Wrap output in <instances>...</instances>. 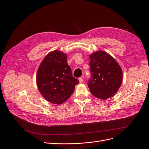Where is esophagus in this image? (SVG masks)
Masks as SVG:
<instances>
[{
  "label": "esophagus",
  "instance_id": "34e87169",
  "mask_svg": "<svg viewBox=\"0 0 149 149\" xmlns=\"http://www.w3.org/2000/svg\"><path fill=\"white\" fill-rule=\"evenodd\" d=\"M79 83H83V77H81V78H79Z\"/></svg>",
  "mask_w": 149,
  "mask_h": 149
}]
</instances>
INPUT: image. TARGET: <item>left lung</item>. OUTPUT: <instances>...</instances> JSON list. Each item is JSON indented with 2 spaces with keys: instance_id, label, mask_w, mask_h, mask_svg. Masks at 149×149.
<instances>
[{
  "instance_id": "left-lung-1",
  "label": "left lung",
  "mask_w": 149,
  "mask_h": 149,
  "mask_svg": "<svg viewBox=\"0 0 149 149\" xmlns=\"http://www.w3.org/2000/svg\"><path fill=\"white\" fill-rule=\"evenodd\" d=\"M91 77L88 81L93 96L106 100L114 96L123 81V71L117 61L110 55L97 51L89 55Z\"/></svg>"
}]
</instances>
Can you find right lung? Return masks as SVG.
<instances>
[{
    "instance_id": "right-lung-1",
    "label": "right lung",
    "mask_w": 149,
    "mask_h": 149,
    "mask_svg": "<svg viewBox=\"0 0 149 149\" xmlns=\"http://www.w3.org/2000/svg\"><path fill=\"white\" fill-rule=\"evenodd\" d=\"M66 54L60 51L49 53L40 64L37 74L39 91L46 100L60 104L66 101L79 83L72 74Z\"/></svg>"
}]
</instances>
